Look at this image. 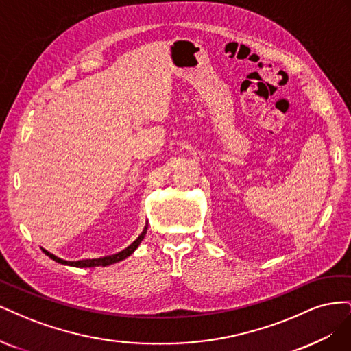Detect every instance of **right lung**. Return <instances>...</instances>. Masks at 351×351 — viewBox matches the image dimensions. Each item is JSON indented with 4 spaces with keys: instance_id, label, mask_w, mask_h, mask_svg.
I'll return each instance as SVG.
<instances>
[{
    "instance_id": "1",
    "label": "right lung",
    "mask_w": 351,
    "mask_h": 351,
    "mask_svg": "<svg viewBox=\"0 0 351 351\" xmlns=\"http://www.w3.org/2000/svg\"><path fill=\"white\" fill-rule=\"evenodd\" d=\"M146 230H147V227H145V228H143L142 234H141L139 237H137V239L130 244L129 247H125L124 250H121V252H119V253H115V254H111V256H104V258H98V259H84V261L70 262V261H62V259H60V258L54 256V254L49 253V252H47L45 249H42V250H44V253H45V254H48V256H49L52 261H56V262L62 263V265H70V267H77V268L108 267V265H112V263H115V262H120V261L125 259L127 256H130V254L137 249V246H139L141 241L143 240V237H145V234H146Z\"/></svg>"
}]
</instances>
